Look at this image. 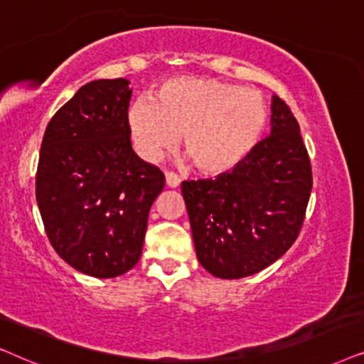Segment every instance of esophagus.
Listing matches in <instances>:
<instances>
[{
	"label": "esophagus",
	"instance_id": "1",
	"mask_svg": "<svg viewBox=\"0 0 364 364\" xmlns=\"http://www.w3.org/2000/svg\"><path fill=\"white\" fill-rule=\"evenodd\" d=\"M164 178H166V186L168 188H178L179 183H181V179H179L176 173L168 171L166 174H164Z\"/></svg>",
	"mask_w": 364,
	"mask_h": 364
}]
</instances>
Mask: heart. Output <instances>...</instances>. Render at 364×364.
I'll list each match as a JSON object with an SVG mask.
<instances>
[{
    "mask_svg": "<svg viewBox=\"0 0 364 364\" xmlns=\"http://www.w3.org/2000/svg\"><path fill=\"white\" fill-rule=\"evenodd\" d=\"M268 119V105L258 91L213 77L178 76L159 86L154 101L139 98L129 106L128 129L144 161H159L181 134L193 166L218 176L250 156Z\"/></svg>",
    "mask_w": 364,
    "mask_h": 364,
    "instance_id": "b5f03b06",
    "label": "heart"
}]
</instances>
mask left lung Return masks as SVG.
I'll return each mask as SVG.
<instances>
[{"label":"left lung","instance_id":"obj_1","mask_svg":"<svg viewBox=\"0 0 364 364\" xmlns=\"http://www.w3.org/2000/svg\"><path fill=\"white\" fill-rule=\"evenodd\" d=\"M311 188L298 121L273 96L271 134L238 168L215 179L183 181L198 261L223 279L268 268L296 241Z\"/></svg>","mask_w":364,"mask_h":364}]
</instances>
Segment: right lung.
I'll list each match as a JSON object with an SVG mask.
<instances>
[{
	"instance_id": "right-lung-1",
	"label": "right lung",
	"mask_w": 364,
	"mask_h": 364,
	"mask_svg": "<svg viewBox=\"0 0 364 364\" xmlns=\"http://www.w3.org/2000/svg\"><path fill=\"white\" fill-rule=\"evenodd\" d=\"M124 77L81 86L46 126L36 201L48 240L73 268L95 278L124 274L141 256L161 169L132 148Z\"/></svg>"
}]
</instances>
